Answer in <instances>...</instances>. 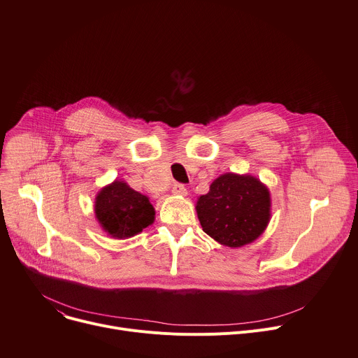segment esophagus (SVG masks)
Returning a JSON list of instances; mask_svg holds the SVG:
<instances>
[{
	"instance_id": "esophagus-1",
	"label": "esophagus",
	"mask_w": 358,
	"mask_h": 358,
	"mask_svg": "<svg viewBox=\"0 0 358 358\" xmlns=\"http://www.w3.org/2000/svg\"><path fill=\"white\" fill-rule=\"evenodd\" d=\"M173 192L177 194V196H187V188H185L184 184L176 182V184L173 185Z\"/></svg>"
}]
</instances>
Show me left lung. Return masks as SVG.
I'll return each instance as SVG.
<instances>
[{"label":"left lung","instance_id":"1","mask_svg":"<svg viewBox=\"0 0 358 358\" xmlns=\"http://www.w3.org/2000/svg\"><path fill=\"white\" fill-rule=\"evenodd\" d=\"M204 233L227 247H241L262 236L270 221V192L250 176L224 174L197 203Z\"/></svg>","mask_w":358,"mask_h":358}]
</instances>
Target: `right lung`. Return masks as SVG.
<instances>
[{
    "mask_svg": "<svg viewBox=\"0 0 358 358\" xmlns=\"http://www.w3.org/2000/svg\"><path fill=\"white\" fill-rule=\"evenodd\" d=\"M154 208L141 192L115 181L103 188L95 200V215L103 229L115 238H128L154 221Z\"/></svg>",
    "mask_w": 358,
    "mask_h": 358,
    "instance_id": "1",
    "label": "right lung"
}]
</instances>
